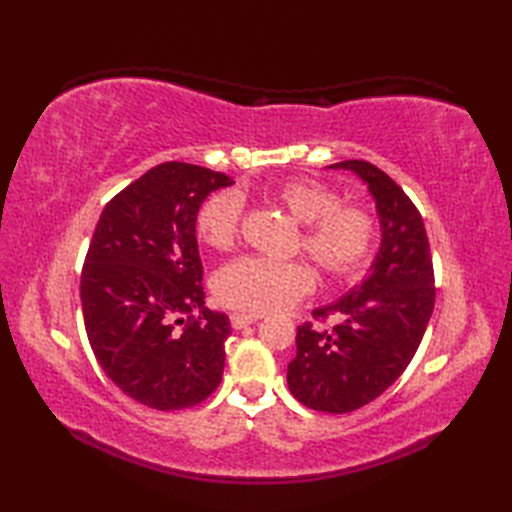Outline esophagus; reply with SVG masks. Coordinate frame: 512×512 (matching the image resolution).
<instances>
[{
    "label": "esophagus",
    "instance_id": "1",
    "mask_svg": "<svg viewBox=\"0 0 512 512\" xmlns=\"http://www.w3.org/2000/svg\"><path fill=\"white\" fill-rule=\"evenodd\" d=\"M264 314H255V312H231V325L235 330H242L250 323H257Z\"/></svg>",
    "mask_w": 512,
    "mask_h": 512
}]
</instances>
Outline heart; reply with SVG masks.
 I'll list each match as a JSON object with an SVG mask.
<instances>
[{"mask_svg":"<svg viewBox=\"0 0 512 512\" xmlns=\"http://www.w3.org/2000/svg\"><path fill=\"white\" fill-rule=\"evenodd\" d=\"M275 200L306 224L303 248L330 275H352L374 248L376 222L365 209L341 206L339 193L314 180H288L275 189ZM242 220L237 193H217L204 202L198 233L206 246L226 250L235 244ZM314 284L308 264L297 259L246 255L226 264L215 277V295L226 306L244 312L286 308Z\"/></svg>","mask_w":512,"mask_h":512,"instance_id":"b5f03b06","label":"heart"}]
</instances>
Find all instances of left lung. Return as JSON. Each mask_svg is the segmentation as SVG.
Instances as JSON below:
<instances>
[{
    "label": "left lung",
    "instance_id": "left-lung-1",
    "mask_svg": "<svg viewBox=\"0 0 512 512\" xmlns=\"http://www.w3.org/2000/svg\"><path fill=\"white\" fill-rule=\"evenodd\" d=\"M328 169L352 171L365 184L376 204L380 246L356 286L312 310L317 319L339 317L334 328H297L288 387L310 409L347 413L378 398L405 372L427 330L436 288L427 231L407 193L365 160Z\"/></svg>",
    "mask_w": 512,
    "mask_h": 512
}]
</instances>
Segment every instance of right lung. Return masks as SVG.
Here are the masks:
<instances>
[{
  "mask_svg": "<svg viewBox=\"0 0 512 512\" xmlns=\"http://www.w3.org/2000/svg\"><path fill=\"white\" fill-rule=\"evenodd\" d=\"M231 184L220 171L162 162L114 195L94 228L81 273L85 332L107 378L145 407H193L222 380L231 321L204 308L195 220Z\"/></svg>",
  "mask_w": 512,
  "mask_h": 512,
  "instance_id": "add662e5",
  "label": "right lung"
}]
</instances>
